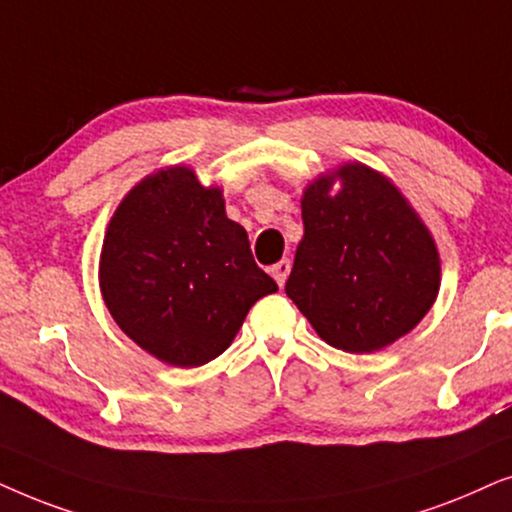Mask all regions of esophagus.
I'll return each mask as SVG.
<instances>
[{
    "label": "esophagus",
    "instance_id": "obj_1",
    "mask_svg": "<svg viewBox=\"0 0 512 512\" xmlns=\"http://www.w3.org/2000/svg\"><path fill=\"white\" fill-rule=\"evenodd\" d=\"M290 269H292V262L288 260V257H285V260H281V262H276V264H274V267H271V269H269V274H271V276H274V278H276V283H278V285H281V288H283V285H285V281H288V276H290Z\"/></svg>",
    "mask_w": 512,
    "mask_h": 512
}]
</instances>
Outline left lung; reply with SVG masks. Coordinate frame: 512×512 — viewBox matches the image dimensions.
Instances as JSON below:
<instances>
[{
  "mask_svg": "<svg viewBox=\"0 0 512 512\" xmlns=\"http://www.w3.org/2000/svg\"><path fill=\"white\" fill-rule=\"evenodd\" d=\"M339 176L343 187L331 194ZM304 238L285 292L320 339L372 353L426 316L440 288L438 250L424 222L384 175L346 163L302 199Z\"/></svg>",
  "mask_w": 512,
  "mask_h": 512,
  "instance_id": "obj_1",
  "label": "left lung"
}]
</instances>
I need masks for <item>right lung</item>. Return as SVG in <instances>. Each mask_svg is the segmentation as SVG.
Listing matches in <instances>:
<instances>
[{
	"instance_id": "right-lung-1",
	"label": "right lung",
	"mask_w": 512,
	"mask_h": 512,
	"mask_svg": "<svg viewBox=\"0 0 512 512\" xmlns=\"http://www.w3.org/2000/svg\"><path fill=\"white\" fill-rule=\"evenodd\" d=\"M109 313L163 363L199 367L227 351L250 306L278 290L220 189L173 166L145 177L109 222L100 255Z\"/></svg>"
}]
</instances>
